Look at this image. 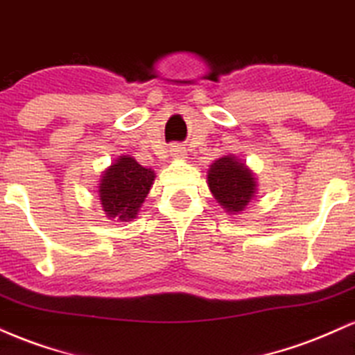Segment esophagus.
Instances as JSON below:
<instances>
[{
  "instance_id": "esophagus-1",
  "label": "esophagus",
  "mask_w": 355,
  "mask_h": 355,
  "mask_svg": "<svg viewBox=\"0 0 355 355\" xmlns=\"http://www.w3.org/2000/svg\"><path fill=\"white\" fill-rule=\"evenodd\" d=\"M171 156L174 157V159H182V157H186V149L182 148V146H171Z\"/></svg>"
}]
</instances>
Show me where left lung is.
<instances>
[{"label": "left lung", "instance_id": "8db88e82", "mask_svg": "<svg viewBox=\"0 0 355 355\" xmlns=\"http://www.w3.org/2000/svg\"><path fill=\"white\" fill-rule=\"evenodd\" d=\"M207 184L212 196L231 214L245 209L256 194V178L248 166L234 156H224L211 164Z\"/></svg>", "mask_w": 355, "mask_h": 355}]
</instances>
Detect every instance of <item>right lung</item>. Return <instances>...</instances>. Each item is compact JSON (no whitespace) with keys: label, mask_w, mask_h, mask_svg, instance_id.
<instances>
[{"label":"right lung","mask_w":355,"mask_h":355,"mask_svg":"<svg viewBox=\"0 0 355 355\" xmlns=\"http://www.w3.org/2000/svg\"><path fill=\"white\" fill-rule=\"evenodd\" d=\"M154 171L146 169L131 156H119L114 164L104 171L99 182V199L110 219H135L151 189Z\"/></svg>","instance_id":"1"}]
</instances>
